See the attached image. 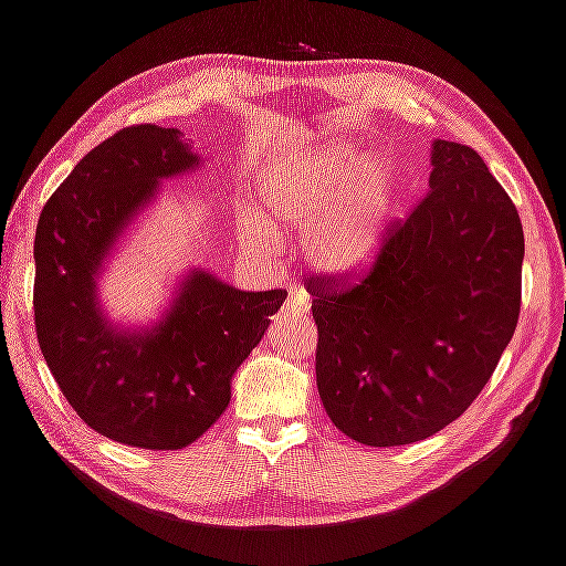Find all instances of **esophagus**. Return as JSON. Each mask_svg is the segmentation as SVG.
<instances>
[{"label": "esophagus", "mask_w": 566, "mask_h": 566, "mask_svg": "<svg viewBox=\"0 0 566 566\" xmlns=\"http://www.w3.org/2000/svg\"><path fill=\"white\" fill-rule=\"evenodd\" d=\"M308 311H311L308 293H305L303 289H293L291 295H289V301H285V305H283L285 316H305Z\"/></svg>", "instance_id": "esophagus-1"}]
</instances>
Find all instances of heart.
Here are the masks:
<instances>
[{
  "instance_id": "heart-1",
  "label": "heart",
  "mask_w": 566,
  "mask_h": 566,
  "mask_svg": "<svg viewBox=\"0 0 566 566\" xmlns=\"http://www.w3.org/2000/svg\"><path fill=\"white\" fill-rule=\"evenodd\" d=\"M348 147H316L291 155L258 190L265 220H238L243 245L273 255L277 235H303L305 258L326 273H354L376 255L391 206L381 163L356 165Z\"/></svg>"
}]
</instances>
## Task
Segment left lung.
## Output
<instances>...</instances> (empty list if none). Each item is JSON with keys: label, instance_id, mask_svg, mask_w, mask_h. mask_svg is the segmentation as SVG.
I'll return each mask as SVG.
<instances>
[{"label": "left lung", "instance_id": "left-lung-1", "mask_svg": "<svg viewBox=\"0 0 566 566\" xmlns=\"http://www.w3.org/2000/svg\"><path fill=\"white\" fill-rule=\"evenodd\" d=\"M429 192L366 275L305 277L316 381L331 421L366 447L433 437L489 384L522 308L524 230L474 147L433 140Z\"/></svg>", "mask_w": 566, "mask_h": 566}]
</instances>
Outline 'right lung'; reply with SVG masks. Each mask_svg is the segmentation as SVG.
<instances>
[{
    "label": "right lung",
    "mask_w": 566,
    "mask_h": 566,
    "mask_svg": "<svg viewBox=\"0 0 566 566\" xmlns=\"http://www.w3.org/2000/svg\"><path fill=\"white\" fill-rule=\"evenodd\" d=\"M196 165L180 129L125 127L74 165L36 222L42 356L80 419L127 447L178 451L200 439L228 409L230 378L289 295L245 293L192 271L150 331H117L102 316L95 277L117 235L160 180Z\"/></svg>",
    "instance_id": "right-lung-1"
}]
</instances>
